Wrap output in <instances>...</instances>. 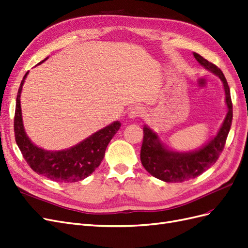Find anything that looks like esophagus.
<instances>
[{
	"instance_id": "1",
	"label": "esophagus",
	"mask_w": 248,
	"mask_h": 248,
	"mask_svg": "<svg viewBox=\"0 0 248 248\" xmlns=\"http://www.w3.org/2000/svg\"><path fill=\"white\" fill-rule=\"evenodd\" d=\"M142 114H143L142 108L140 106H135L132 108H130L129 113H128V117H129L130 119H136L139 117H141Z\"/></svg>"
}]
</instances>
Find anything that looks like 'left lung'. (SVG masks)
Listing matches in <instances>:
<instances>
[{"mask_svg": "<svg viewBox=\"0 0 248 248\" xmlns=\"http://www.w3.org/2000/svg\"><path fill=\"white\" fill-rule=\"evenodd\" d=\"M197 62L208 71L219 77L224 84L228 114L215 139L202 149L191 153H176L162 146L158 135L147 126L143 127V140L140 150V161L147 171L166 183H183L201 175L217 161L223 152L233 120V104L231 93L225 76L218 67L194 52Z\"/></svg>", "mask_w": 248, "mask_h": 248, "instance_id": "8db88e82", "label": "left lung"}]
</instances>
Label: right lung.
Listing matches in <instances>:
<instances>
[{
	"label": "right lung",
	"mask_w": 248,
	"mask_h": 248,
	"mask_svg": "<svg viewBox=\"0 0 248 248\" xmlns=\"http://www.w3.org/2000/svg\"><path fill=\"white\" fill-rule=\"evenodd\" d=\"M28 74L29 72L23 77L16 98L14 134L17 146L24 160L36 173L59 183H76L82 181L99 166L105 157L108 142L120 129L121 123L118 121L112 123L71 149L46 151L38 148L25 134L22 124L20 94Z\"/></svg>",
	"instance_id": "1"
}]
</instances>
